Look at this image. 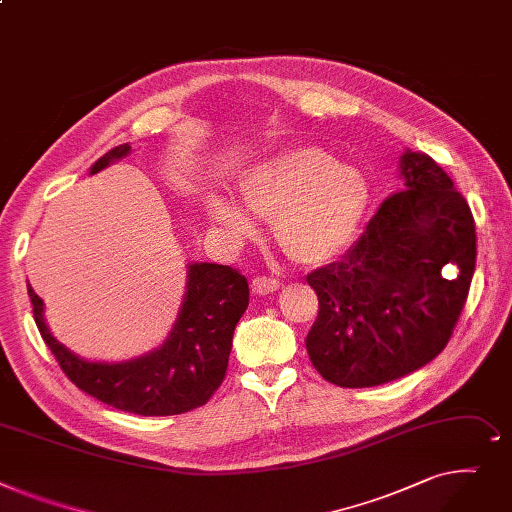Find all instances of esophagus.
Segmentation results:
<instances>
[{
    "mask_svg": "<svg viewBox=\"0 0 512 512\" xmlns=\"http://www.w3.org/2000/svg\"><path fill=\"white\" fill-rule=\"evenodd\" d=\"M250 287H252L254 295H268L281 287V281L275 277H256V279H252Z\"/></svg>",
    "mask_w": 512,
    "mask_h": 512,
    "instance_id": "34e87169",
    "label": "esophagus"
}]
</instances>
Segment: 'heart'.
<instances>
[{"mask_svg": "<svg viewBox=\"0 0 512 512\" xmlns=\"http://www.w3.org/2000/svg\"><path fill=\"white\" fill-rule=\"evenodd\" d=\"M239 198L254 217L273 223L289 260L320 266L351 246L372 190L362 171L341 165L328 150L299 146L246 171ZM208 210L235 235L254 231L252 219L223 200H213Z\"/></svg>", "mask_w": 512, "mask_h": 512, "instance_id": "b5f03b06", "label": "heart"}]
</instances>
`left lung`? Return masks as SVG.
<instances>
[{
	"label": "left lung",
	"mask_w": 512,
	"mask_h": 512,
	"mask_svg": "<svg viewBox=\"0 0 512 512\" xmlns=\"http://www.w3.org/2000/svg\"><path fill=\"white\" fill-rule=\"evenodd\" d=\"M401 177L403 190L380 204L357 244L306 277L318 295L310 362L343 388L430 364L467 302L477 254L467 200L426 153L405 150Z\"/></svg>",
	"instance_id": "obj_1"
}]
</instances>
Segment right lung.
<instances>
[{
    "mask_svg": "<svg viewBox=\"0 0 512 512\" xmlns=\"http://www.w3.org/2000/svg\"><path fill=\"white\" fill-rule=\"evenodd\" d=\"M130 144L105 153L90 175L130 155ZM39 333L59 368L86 395L136 415H177L202 407L221 386L233 330L250 302V287L239 270L223 264L188 266L184 304L165 343L130 362H86L66 349L43 320V299L28 285Z\"/></svg>",
    "mask_w": 512,
    "mask_h": 512,
    "instance_id": "add662e5",
    "label": "right lung"
}]
</instances>
